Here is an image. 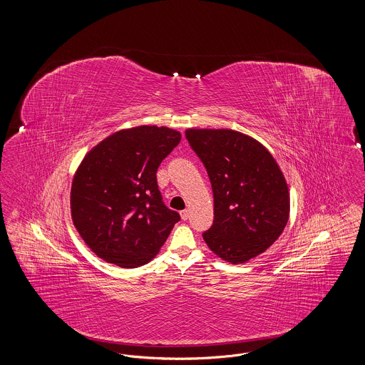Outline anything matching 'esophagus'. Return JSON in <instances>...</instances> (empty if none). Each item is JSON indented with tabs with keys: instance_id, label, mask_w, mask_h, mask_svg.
Returning <instances> with one entry per match:
<instances>
[{
	"instance_id": "obj_1",
	"label": "esophagus",
	"mask_w": 365,
	"mask_h": 365,
	"mask_svg": "<svg viewBox=\"0 0 365 365\" xmlns=\"http://www.w3.org/2000/svg\"><path fill=\"white\" fill-rule=\"evenodd\" d=\"M189 215H190V213H189V210H187V209L182 210V212H180V217H182V220H187V219H189Z\"/></svg>"
}]
</instances>
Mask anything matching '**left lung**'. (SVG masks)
<instances>
[{
	"label": "left lung",
	"instance_id": "8db88e82",
	"mask_svg": "<svg viewBox=\"0 0 365 365\" xmlns=\"http://www.w3.org/2000/svg\"><path fill=\"white\" fill-rule=\"evenodd\" d=\"M186 138L208 173L213 225L202 234L230 264L264 253L287 225L290 192L277 160L257 139L228 128H187Z\"/></svg>",
	"mask_w": 365,
	"mask_h": 365
}]
</instances>
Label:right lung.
Masks as SVG:
<instances>
[{
	"label": "right lung",
	"instance_id": "add662e5",
	"mask_svg": "<svg viewBox=\"0 0 365 365\" xmlns=\"http://www.w3.org/2000/svg\"><path fill=\"white\" fill-rule=\"evenodd\" d=\"M180 138L164 125L123 128L83 157L72 179L71 217L100 259L137 268L156 257L180 219L161 201L157 168Z\"/></svg>",
	"mask_w": 365,
	"mask_h": 365
}]
</instances>
